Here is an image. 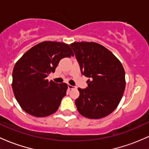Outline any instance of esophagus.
<instances>
[{"label": "esophagus", "mask_w": 149, "mask_h": 149, "mask_svg": "<svg viewBox=\"0 0 149 149\" xmlns=\"http://www.w3.org/2000/svg\"><path fill=\"white\" fill-rule=\"evenodd\" d=\"M68 88L69 90H71V89H74V88H76V86H71V85H68Z\"/></svg>", "instance_id": "1"}]
</instances>
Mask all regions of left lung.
<instances>
[{
	"mask_svg": "<svg viewBox=\"0 0 149 149\" xmlns=\"http://www.w3.org/2000/svg\"><path fill=\"white\" fill-rule=\"evenodd\" d=\"M79 63L88 87L78 88L75 100L79 113L89 119H100L117 108L125 89V72L121 62L110 51L95 42L70 45Z\"/></svg>",
	"mask_w": 149,
	"mask_h": 149,
	"instance_id": "8db88e82",
	"label": "left lung"
}]
</instances>
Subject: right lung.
<instances>
[{
  "label": "right lung",
  "mask_w": 149,
  "mask_h": 149,
  "mask_svg": "<svg viewBox=\"0 0 149 149\" xmlns=\"http://www.w3.org/2000/svg\"><path fill=\"white\" fill-rule=\"evenodd\" d=\"M73 56L68 45L58 42H41L24 53L15 65L12 87L20 107L37 117L50 115L57 111L66 95V83L49 81L60 60Z\"/></svg>",
  "instance_id": "1"
}]
</instances>
